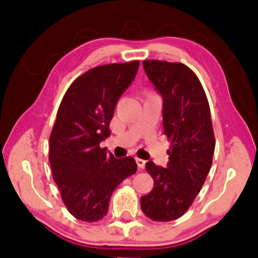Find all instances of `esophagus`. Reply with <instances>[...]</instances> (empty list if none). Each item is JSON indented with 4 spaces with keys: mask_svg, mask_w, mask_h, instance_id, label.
<instances>
[{
    "mask_svg": "<svg viewBox=\"0 0 258 258\" xmlns=\"http://www.w3.org/2000/svg\"><path fill=\"white\" fill-rule=\"evenodd\" d=\"M136 163H137V165H139L140 169H143L144 167H146V161L142 160V158H136Z\"/></svg>",
    "mask_w": 258,
    "mask_h": 258,
    "instance_id": "obj_1",
    "label": "esophagus"
}]
</instances>
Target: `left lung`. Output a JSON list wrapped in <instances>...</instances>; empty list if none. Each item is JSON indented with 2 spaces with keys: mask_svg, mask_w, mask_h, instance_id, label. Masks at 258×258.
Returning a JSON list of instances; mask_svg holds the SVG:
<instances>
[{
  "mask_svg": "<svg viewBox=\"0 0 258 258\" xmlns=\"http://www.w3.org/2000/svg\"><path fill=\"white\" fill-rule=\"evenodd\" d=\"M148 79L163 101L164 134L171 141L167 167L146 163L154 188L141 197L147 217L177 220L199 195L213 163L215 137L202 84L183 63L143 61Z\"/></svg>",
  "mask_w": 258,
  "mask_h": 258,
  "instance_id": "8db88e82",
  "label": "left lung"
}]
</instances>
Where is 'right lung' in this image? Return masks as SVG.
<instances>
[{"instance_id": "1", "label": "right lung", "mask_w": 258, "mask_h": 258, "mask_svg": "<svg viewBox=\"0 0 258 258\" xmlns=\"http://www.w3.org/2000/svg\"><path fill=\"white\" fill-rule=\"evenodd\" d=\"M139 67L133 61L90 69L74 81L59 104L49 162L63 202L77 220L103 218L114 190L137 170L133 157L115 158L100 143L110 134L116 103Z\"/></svg>"}]
</instances>
